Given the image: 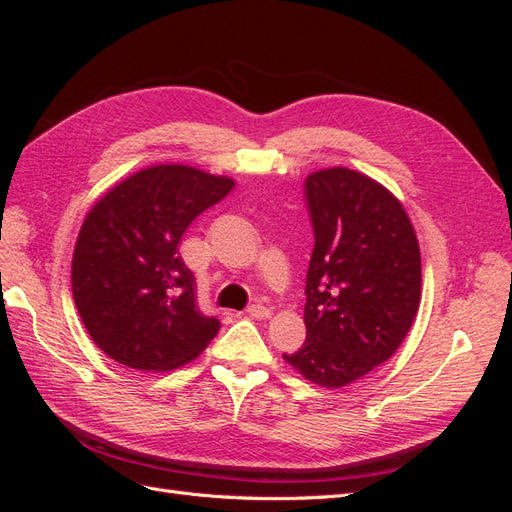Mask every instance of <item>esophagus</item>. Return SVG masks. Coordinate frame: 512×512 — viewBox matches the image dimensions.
<instances>
[{"mask_svg": "<svg viewBox=\"0 0 512 512\" xmlns=\"http://www.w3.org/2000/svg\"><path fill=\"white\" fill-rule=\"evenodd\" d=\"M247 314L252 318H269L271 316V309L265 305H250L247 307Z\"/></svg>", "mask_w": 512, "mask_h": 512, "instance_id": "34e87169", "label": "esophagus"}]
</instances>
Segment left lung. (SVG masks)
<instances>
[{
  "label": "left lung",
  "mask_w": 512,
  "mask_h": 512,
  "mask_svg": "<svg viewBox=\"0 0 512 512\" xmlns=\"http://www.w3.org/2000/svg\"><path fill=\"white\" fill-rule=\"evenodd\" d=\"M314 252L307 337L284 359L314 384L346 386L391 359L421 303V252L408 215L380 183L327 168L303 185Z\"/></svg>",
  "instance_id": "1"
}]
</instances>
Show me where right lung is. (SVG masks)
I'll return each instance as SVG.
<instances>
[{"instance_id": "obj_1", "label": "right lung", "mask_w": 512, "mask_h": 512, "mask_svg": "<svg viewBox=\"0 0 512 512\" xmlns=\"http://www.w3.org/2000/svg\"><path fill=\"white\" fill-rule=\"evenodd\" d=\"M235 181L190 166H151L89 211L72 258V292L96 346L132 369L188 363L220 331L203 314L194 273L179 254L183 232Z\"/></svg>"}]
</instances>
